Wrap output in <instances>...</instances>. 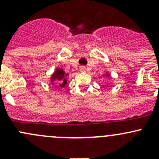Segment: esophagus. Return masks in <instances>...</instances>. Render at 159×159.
I'll use <instances>...</instances> for the list:
<instances>
[{
	"label": "esophagus",
	"mask_w": 159,
	"mask_h": 159,
	"mask_svg": "<svg viewBox=\"0 0 159 159\" xmlns=\"http://www.w3.org/2000/svg\"><path fill=\"white\" fill-rule=\"evenodd\" d=\"M85 67H81V68H80V70H81V71H84V70H85Z\"/></svg>",
	"instance_id": "obj_1"
}]
</instances>
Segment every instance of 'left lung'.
I'll return each instance as SVG.
<instances>
[{
  "instance_id": "8db88e82",
  "label": "left lung",
  "mask_w": 159,
  "mask_h": 159,
  "mask_svg": "<svg viewBox=\"0 0 159 159\" xmlns=\"http://www.w3.org/2000/svg\"><path fill=\"white\" fill-rule=\"evenodd\" d=\"M106 75H107V76H108H108H109V75H108V73H106Z\"/></svg>"
}]
</instances>
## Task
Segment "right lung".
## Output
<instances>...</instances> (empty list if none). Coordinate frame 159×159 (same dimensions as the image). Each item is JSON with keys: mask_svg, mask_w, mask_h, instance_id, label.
Returning a JSON list of instances; mask_svg holds the SVG:
<instances>
[{"mask_svg": "<svg viewBox=\"0 0 159 159\" xmlns=\"http://www.w3.org/2000/svg\"><path fill=\"white\" fill-rule=\"evenodd\" d=\"M67 76H68V74H65V72L61 68H57L54 70V74L51 75V82L53 83L54 81H59V84L56 85L57 88H58V89L64 88L68 82L66 78Z\"/></svg>", "mask_w": 159, "mask_h": 159, "instance_id": "1", "label": "right lung"}]
</instances>
